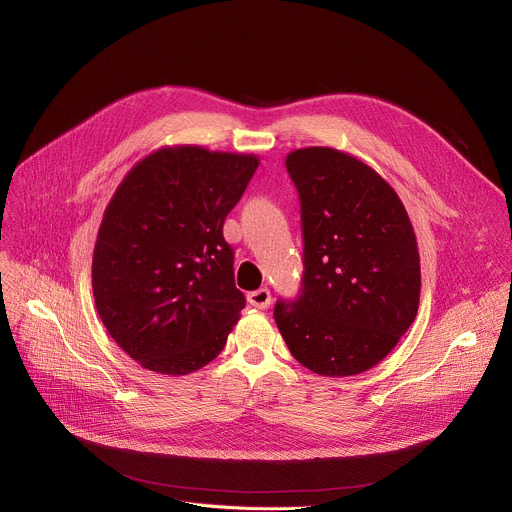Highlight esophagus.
<instances>
[{
	"label": "esophagus",
	"mask_w": 512,
	"mask_h": 512,
	"mask_svg": "<svg viewBox=\"0 0 512 512\" xmlns=\"http://www.w3.org/2000/svg\"><path fill=\"white\" fill-rule=\"evenodd\" d=\"M247 300H249L251 306H255V308H259V310H265V308H269V304H271V292H269L267 288H259V290H255V292H249V294H247Z\"/></svg>",
	"instance_id": "obj_1"
}]
</instances>
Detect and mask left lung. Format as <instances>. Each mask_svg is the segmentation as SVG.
I'll list each match as a JSON object with an SVG mask.
<instances>
[{
  "label": "left lung",
  "mask_w": 512,
  "mask_h": 512,
  "mask_svg": "<svg viewBox=\"0 0 512 512\" xmlns=\"http://www.w3.org/2000/svg\"><path fill=\"white\" fill-rule=\"evenodd\" d=\"M300 196L302 286L273 308L290 353L318 376L345 378L380 363L410 329L421 259L390 183L329 147L286 157Z\"/></svg>",
  "instance_id": "left-lung-1"
}]
</instances>
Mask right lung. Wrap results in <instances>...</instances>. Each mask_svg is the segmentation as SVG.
Wrapping results in <instances>:
<instances>
[{"instance_id":"1","label":"right lung","mask_w":512,"mask_h":512,"mask_svg":"<svg viewBox=\"0 0 512 512\" xmlns=\"http://www.w3.org/2000/svg\"><path fill=\"white\" fill-rule=\"evenodd\" d=\"M257 167L255 155L167 147L118 185L91 286L110 337L143 367L185 376L224 349L245 296L222 226Z\"/></svg>"}]
</instances>
